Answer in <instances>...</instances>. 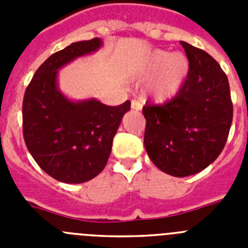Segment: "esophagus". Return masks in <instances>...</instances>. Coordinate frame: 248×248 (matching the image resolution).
I'll return each mask as SVG.
<instances>
[{"label": "esophagus", "mask_w": 248, "mask_h": 248, "mask_svg": "<svg viewBox=\"0 0 248 248\" xmlns=\"http://www.w3.org/2000/svg\"><path fill=\"white\" fill-rule=\"evenodd\" d=\"M141 103L138 102V100H131V109H134V110H140L141 109Z\"/></svg>", "instance_id": "34e87169"}]
</instances>
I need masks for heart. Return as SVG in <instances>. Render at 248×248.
<instances>
[{"label": "heart", "instance_id": "b5f03b06", "mask_svg": "<svg viewBox=\"0 0 248 248\" xmlns=\"http://www.w3.org/2000/svg\"><path fill=\"white\" fill-rule=\"evenodd\" d=\"M189 71V59L181 52L170 54L165 50H154L143 65L144 73L158 72L149 87L150 95L157 102H165L175 97L183 88Z\"/></svg>", "mask_w": 248, "mask_h": 248}]
</instances>
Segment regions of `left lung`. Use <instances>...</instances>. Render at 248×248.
Segmentation results:
<instances>
[{
  "mask_svg": "<svg viewBox=\"0 0 248 248\" xmlns=\"http://www.w3.org/2000/svg\"><path fill=\"white\" fill-rule=\"evenodd\" d=\"M189 76L172 99L143 108L144 145L157 169L176 177L202 171L221 154L232 123L229 79L209 53L181 42Z\"/></svg>",
  "mask_w": 248,
  "mask_h": 248,
  "instance_id": "1",
  "label": "left lung"
}]
</instances>
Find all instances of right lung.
Instances as JSON below:
<instances>
[{
  "instance_id": "1",
  "label": "right lung",
  "mask_w": 248,
  "mask_h": 248,
  "mask_svg": "<svg viewBox=\"0 0 248 248\" xmlns=\"http://www.w3.org/2000/svg\"><path fill=\"white\" fill-rule=\"evenodd\" d=\"M100 38L74 42L47 58L26 89L22 107L23 138L34 161L56 180L80 184L104 169L126 100L117 107L95 98L74 100L61 92L59 69L80 57L95 53Z\"/></svg>"
}]
</instances>
